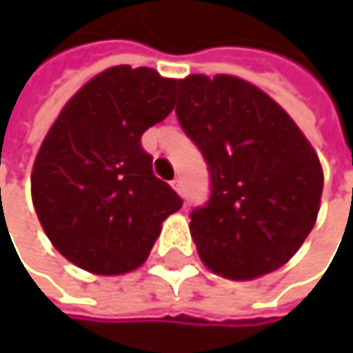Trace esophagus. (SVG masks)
<instances>
[{
	"label": "esophagus",
	"mask_w": 353,
	"mask_h": 353,
	"mask_svg": "<svg viewBox=\"0 0 353 353\" xmlns=\"http://www.w3.org/2000/svg\"><path fill=\"white\" fill-rule=\"evenodd\" d=\"M172 185H174V190H176L179 196H183V181H181V177H176V179L172 181Z\"/></svg>",
	"instance_id": "esophagus-1"
}]
</instances>
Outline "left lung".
Masks as SVG:
<instances>
[{"instance_id": "1", "label": "left lung", "mask_w": 353, "mask_h": 353, "mask_svg": "<svg viewBox=\"0 0 353 353\" xmlns=\"http://www.w3.org/2000/svg\"><path fill=\"white\" fill-rule=\"evenodd\" d=\"M177 88V120L210 174L208 202L190 212L202 263L231 280L278 270L317 221L315 149L268 94L239 77L190 75Z\"/></svg>"}]
</instances>
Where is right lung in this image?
<instances>
[{"mask_svg": "<svg viewBox=\"0 0 353 353\" xmlns=\"http://www.w3.org/2000/svg\"><path fill=\"white\" fill-rule=\"evenodd\" d=\"M177 79L110 67L61 110L32 168V202L54 249L92 274L116 276L149 257L161 223L181 208L153 174L143 132L174 110Z\"/></svg>", "mask_w": 353, "mask_h": 353, "instance_id": "add662e5", "label": "right lung"}]
</instances>
